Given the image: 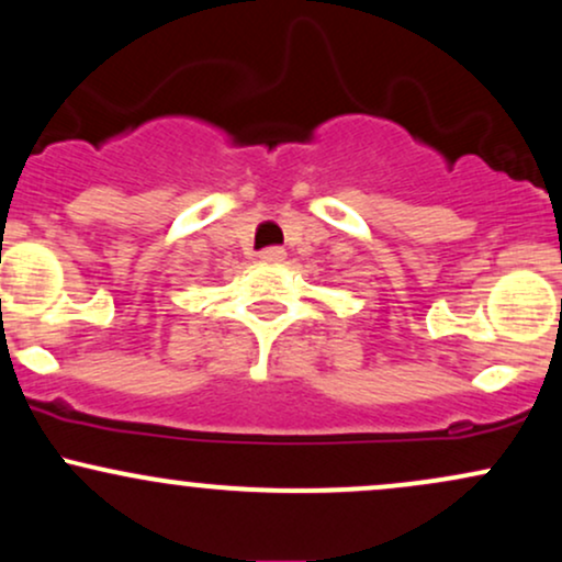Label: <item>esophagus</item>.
I'll list each match as a JSON object with an SVG mask.
<instances>
[{
	"mask_svg": "<svg viewBox=\"0 0 562 562\" xmlns=\"http://www.w3.org/2000/svg\"><path fill=\"white\" fill-rule=\"evenodd\" d=\"M285 250L282 248H263L261 254H259V259L263 261V263H282L285 261Z\"/></svg>",
	"mask_w": 562,
	"mask_h": 562,
	"instance_id": "1",
	"label": "esophagus"
}]
</instances>
